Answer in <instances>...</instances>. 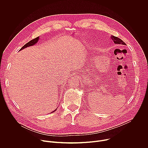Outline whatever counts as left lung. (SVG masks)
I'll list each match as a JSON object with an SVG mask.
<instances>
[{"label":"left lung","instance_id":"8db88e82","mask_svg":"<svg viewBox=\"0 0 148 148\" xmlns=\"http://www.w3.org/2000/svg\"><path fill=\"white\" fill-rule=\"evenodd\" d=\"M111 38L112 39V40L114 42L115 44H117V45H125L126 44L125 43V42H123L121 39H120L119 38L114 36H111Z\"/></svg>","mask_w":148,"mask_h":148}]
</instances>
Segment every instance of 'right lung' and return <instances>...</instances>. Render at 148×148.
<instances>
[{"label": "right lung", "instance_id": "add662e5", "mask_svg": "<svg viewBox=\"0 0 148 148\" xmlns=\"http://www.w3.org/2000/svg\"><path fill=\"white\" fill-rule=\"evenodd\" d=\"M38 39H39V37H36V38H35L32 40L31 41H30L29 42H28V43H27L25 45H24L22 48L20 49V50H23V49H25V48H26V47H29V46H32L34 45L35 44H36V43H37V41H38ZM56 110H57V108H56L54 111H53L52 112L56 111ZM52 112H51V113H52Z\"/></svg>", "mask_w": 148, "mask_h": 148}]
</instances>
